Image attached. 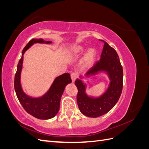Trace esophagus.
Returning <instances> with one entry per match:
<instances>
[{
	"mask_svg": "<svg viewBox=\"0 0 149 149\" xmlns=\"http://www.w3.org/2000/svg\"><path fill=\"white\" fill-rule=\"evenodd\" d=\"M78 77V73H72L71 74V79H72V81H75L76 79H77Z\"/></svg>",
	"mask_w": 149,
	"mask_h": 149,
	"instance_id": "34e87169",
	"label": "esophagus"
}]
</instances>
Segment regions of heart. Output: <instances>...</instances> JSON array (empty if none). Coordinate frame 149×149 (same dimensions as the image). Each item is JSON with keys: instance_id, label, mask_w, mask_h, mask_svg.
Instances as JSON below:
<instances>
[{"instance_id": "b5f03b06", "label": "heart", "mask_w": 149, "mask_h": 149, "mask_svg": "<svg viewBox=\"0 0 149 149\" xmlns=\"http://www.w3.org/2000/svg\"><path fill=\"white\" fill-rule=\"evenodd\" d=\"M86 50V48L80 45H76L71 47L68 52V56L70 58H75L80 56ZM96 56V50L94 49H91L86 54L83 61V66L84 68H89L91 66L94 60V57Z\"/></svg>"}]
</instances>
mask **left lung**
<instances>
[{
    "label": "left lung",
    "instance_id": "left-lung-1",
    "mask_svg": "<svg viewBox=\"0 0 149 149\" xmlns=\"http://www.w3.org/2000/svg\"><path fill=\"white\" fill-rule=\"evenodd\" d=\"M104 43L100 61L87 72L86 76L95 74L98 71H106L111 82L107 91L99 97H89L85 93V85L82 81L76 79L78 88L77 102L79 109L84 116L97 118L106 114L118 101L123 91V70L119 56L115 49L104 40Z\"/></svg>",
    "mask_w": 149,
    "mask_h": 149
}]
</instances>
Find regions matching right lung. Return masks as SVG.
<instances>
[{
    "label": "right lung",
    "instance_id": "1",
    "mask_svg": "<svg viewBox=\"0 0 149 149\" xmlns=\"http://www.w3.org/2000/svg\"><path fill=\"white\" fill-rule=\"evenodd\" d=\"M36 43H51L52 42H45L42 38H33L25 47L17 65L14 79V88L18 100L24 109L29 114L39 119H49L55 117L59 111L61 96L66 86L71 83V79L69 73H64L55 79L48 91L42 97L33 98L26 95L22 90L20 84V74L24 54L32 45Z\"/></svg>",
    "mask_w": 149,
    "mask_h": 149
}]
</instances>
